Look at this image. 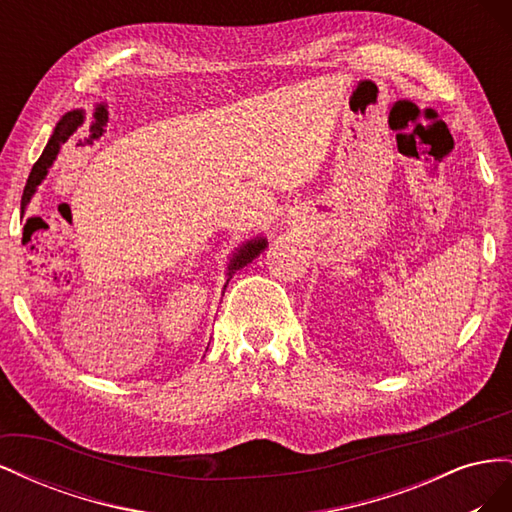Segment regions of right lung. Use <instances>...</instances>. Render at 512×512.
Returning a JSON list of instances; mask_svg holds the SVG:
<instances>
[{"instance_id":"add662e5","label":"right lung","mask_w":512,"mask_h":512,"mask_svg":"<svg viewBox=\"0 0 512 512\" xmlns=\"http://www.w3.org/2000/svg\"><path fill=\"white\" fill-rule=\"evenodd\" d=\"M81 121H83V115H81V113H68V115L61 117V121L55 126L53 136L49 138V143H46V147H44V151H42V156L38 158V162H36L34 168H32V173H29V177H27L25 190H23V198H21V218H23V213H25V209H27V205H29V200H32V196L36 194V188L42 183V179L46 177V173H49V168L53 166V162L57 160V153H59L61 145H64V143L68 141V136L76 130V126H79ZM265 247H267V239H262V237H256V239H252V241H245V243L239 247V250L235 252V256H232V260H230L226 284L230 282L232 273H235V271L241 269V267H245L247 262H252L262 250H265Z\"/></svg>"}]
</instances>
